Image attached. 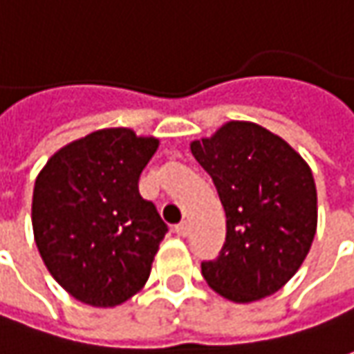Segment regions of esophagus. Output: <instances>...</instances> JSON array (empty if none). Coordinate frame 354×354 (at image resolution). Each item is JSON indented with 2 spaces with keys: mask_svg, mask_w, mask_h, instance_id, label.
<instances>
[{
  "mask_svg": "<svg viewBox=\"0 0 354 354\" xmlns=\"http://www.w3.org/2000/svg\"><path fill=\"white\" fill-rule=\"evenodd\" d=\"M174 229H176V233H178V235H180V237H186V235H188V231H189V227H188V223H186V221L178 223V225L174 227Z\"/></svg>",
  "mask_w": 354,
  "mask_h": 354,
  "instance_id": "34e87169",
  "label": "esophagus"
}]
</instances>
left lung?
I'll use <instances>...</instances> for the list:
<instances>
[{
    "mask_svg": "<svg viewBox=\"0 0 354 354\" xmlns=\"http://www.w3.org/2000/svg\"><path fill=\"white\" fill-rule=\"evenodd\" d=\"M189 149L214 180L227 217L219 257L201 262L205 282L237 304L278 292L315 237L317 192L310 166L286 140L249 121H229Z\"/></svg>",
    "mask_w": 354,
    "mask_h": 354,
    "instance_id": "left-lung-1",
    "label": "left lung"
}]
</instances>
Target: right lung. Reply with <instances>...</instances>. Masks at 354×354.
<instances>
[{
	"mask_svg": "<svg viewBox=\"0 0 354 354\" xmlns=\"http://www.w3.org/2000/svg\"><path fill=\"white\" fill-rule=\"evenodd\" d=\"M158 139L102 129L50 156L35 182L32 231L48 272L70 296L113 308L135 296L168 225L139 194Z\"/></svg>",
	"mask_w": 354,
	"mask_h": 354,
	"instance_id": "obj_1",
	"label": "right lung"
}]
</instances>
